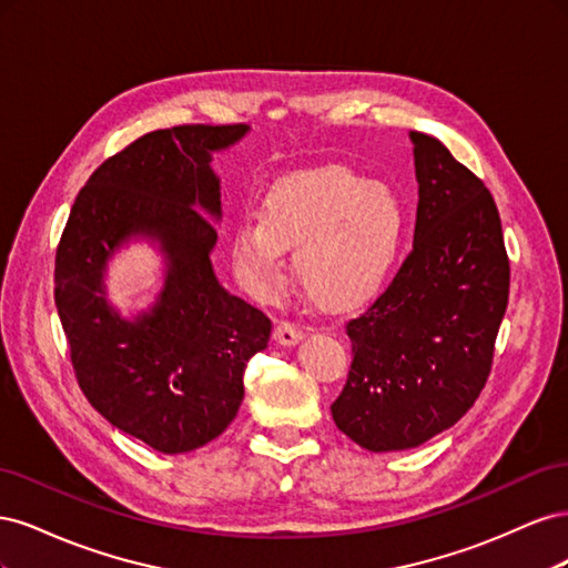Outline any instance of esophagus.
Instances as JSON below:
<instances>
[{
    "instance_id": "34e87169",
    "label": "esophagus",
    "mask_w": 568,
    "mask_h": 568,
    "mask_svg": "<svg viewBox=\"0 0 568 568\" xmlns=\"http://www.w3.org/2000/svg\"><path fill=\"white\" fill-rule=\"evenodd\" d=\"M274 338H277L282 346H294V343H298L303 338V326L296 322L282 320L277 324V329H274Z\"/></svg>"
}]
</instances>
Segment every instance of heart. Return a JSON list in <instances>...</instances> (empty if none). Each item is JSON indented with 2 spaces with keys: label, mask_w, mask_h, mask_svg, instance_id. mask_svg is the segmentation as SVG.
<instances>
[{
  "label": "heart",
  "mask_w": 568,
  "mask_h": 568,
  "mask_svg": "<svg viewBox=\"0 0 568 568\" xmlns=\"http://www.w3.org/2000/svg\"><path fill=\"white\" fill-rule=\"evenodd\" d=\"M407 236V209L386 182L324 165L274 182L261 215H244L234 232V263L255 294H270L284 272V248L307 296L346 307L379 286Z\"/></svg>",
  "instance_id": "obj_1"
}]
</instances>
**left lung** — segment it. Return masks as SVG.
Instances as JSON below:
<instances>
[{
    "instance_id": "obj_1",
    "label": "left lung",
    "mask_w": 568,
    "mask_h": 568,
    "mask_svg": "<svg viewBox=\"0 0 568 568\" xmlns=\"http://www.w3.org/2000/svg\"><path fill=\"white\" fill-rule=\"evenodd\" d=\"M415 246L365 313L346 322L353 363L332 405L372 453L407 450L459 422L484 390L509 298L503 222L484 180L412 130Z\"/></svg>"
}]
</instances>
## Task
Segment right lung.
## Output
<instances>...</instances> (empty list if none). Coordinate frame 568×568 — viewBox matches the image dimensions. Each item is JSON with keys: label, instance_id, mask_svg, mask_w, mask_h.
<instances>
[{"label": "right lung", "instance_id": "add662e5", "mask_svg": "<svg viewBox=\"0 0 568 568\" xmlns=\"http://www.w3.org/2000/svg\"><path fill=\"white\" fill-rule=\"evenodd\" d=\"M246 125L153 130L101 163L80 189L57 246L54 301L80 390L120 432L180 455L203 448L236 417L248 357L267 348L270 317L213 274L220 215L211 151ZM132 233L169 253L160 305L128 323L100 288L105 257Z\"/></svg>", "mask_w": 568, "mask_h": 568}]
</instances>
